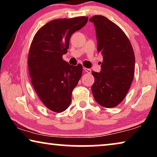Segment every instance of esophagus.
Listing matches in <instances>:
<instances>
[{
	"mask_svg": "<svg viewBox=\"0 0 157 157\" xmlns=\"http://www.w3.org/2000/svg\"><path fill=\"white\" fill-rule=\"evenodd\" d=\"M84 71L86 73H89V74H90L91 73V69H89V68H84Z\"/></svg>",
	"mask_w": 157,
	"mask_h": 157,
	"instance_id": "esophagus-1",
	"label": "esophagus"
}]
</instances>
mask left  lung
Instances as JSON below:
<instances>
[{
	"label": "left lung",
	"instance_id": "obj_1",
	"mask_svg": "<svg viewBox=\"0 0 157 157\" xmlns=\"http://www.w3.org/2000/svg\"><path fill=\"white\" fill-rule=\"evenodd\" d=\"M89 21L95 27L97 49L103 57L101 72H92L91 91L98 104L113 108L125 98L134 79V50L125 33L107 18L95 15Z\"/></svg>",
	"mask_w": 157,
	"mask_h": 157
}]
</instances>
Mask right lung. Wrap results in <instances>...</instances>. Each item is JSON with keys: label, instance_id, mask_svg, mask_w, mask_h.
Here are the masks:
<instances>
[{"label": "right lung", "instance_id": "obj_1", "mask_svg": "<svg viewBox=\"0 0 157 157\" xmlns=\"http://www.w3.org/2000/svg\"><path fill=\"white\" fill-rule=\"evenodd\" d=\"M87 17L49 21L36 32L30 44L28 63L31 82L43 104L61 113L71 102L72 92L82 73V66H72L62 56L69 48L75 31L88 21Z\"/></svg>", "mask_w": 157, "mask_h": 157}]
</instances>
